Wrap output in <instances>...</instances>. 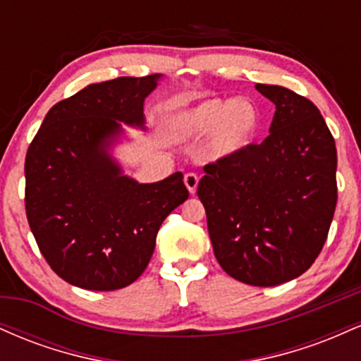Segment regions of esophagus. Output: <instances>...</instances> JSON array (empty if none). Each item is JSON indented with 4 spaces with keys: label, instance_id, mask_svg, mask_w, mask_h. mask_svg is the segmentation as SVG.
<instances>
[{
    "label": "esophagus",
    "instance_id": "obj_1",
    "mask_svg": "<svg viewBox=\"0 0 361 361\" xmlns=\"http://www.w3.org/2000/svg\"><path fill=\"white\" fill-rule=\"evenodd\" d=\"M183 181H185L186 188H188V192H190V193L193 195L195 192H197V186H198V176L195 175V173H186L185 178H183Z\"/></svg>",
    "mask_w": 361,
    "mask_h": 361
}]
</instances>
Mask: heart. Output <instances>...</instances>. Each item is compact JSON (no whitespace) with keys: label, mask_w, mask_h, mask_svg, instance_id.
<instances>
[{"label":"heart","mask_w":361,"mask_h":361,"mask_svg":"<svg viewBox=\"0 0 361 361\" xmlns=\"http://www.w3.org/2000/svg\"><path fill=\"white\" fill-rule=\"evenodd\" d=\"M261 126L258 106L235 98H209L173 111L166 120L175 140H195L210 134L204 154L209 161L229 159L247 147Z\"/></svg>","instance_id":"heart-1"}]
</instances>
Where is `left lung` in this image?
Instances as JSON below:
<instances>
[{
    "label": "left lung",
    "mask_w": 361,
    "mask_h": 361,
    "mask_svg": "<svg viewBox=\"0 0 361 361\" xmlns=\"http://www.w3.org/2000/svg\"><path fill=\"white\" fill-rule=\"evenodd\" d=\"M256 90L275 105L270 135L207 164L197 195L222 270L275 287L307 271L324 246L338 202V156L312 102L283 86Z\"/></svg>",
    "instance_id": "1"
}]
</instances>
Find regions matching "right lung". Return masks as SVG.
<instances>
[{"label": "right lung", "mask_w": 361, "mask_h": 361, "mask_svg": "<svg viewBox=\"0 0 361 361\" xmlns=\"http://www.w3.org/2000/svg\"><path fill=\"white\" fill-rule=\"evenodd\" d=\"M161 74L88 85L52 106L25 159V209L39 250L62 280L118 290L142 275L161 224L188 198L180 171L137 183L110 154L120 122L144 130Z\"/></svg>", "instance_id": "1"}]
</instances>
